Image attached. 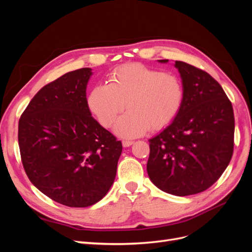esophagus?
<instances>
[{
    "instance_id": "1",
    "label": "esophagus",
    "mask_w": 252,
    "mask_h": 252,
    "mask_svg": "<svg viewBox=\"0 0 252 252\" xmlns=\"http://www.w3.org/2000/svg\"><path fill=\"white\" fill-rule=\"evenodd\" d=\"M122 144H123L124 147H129V146H131L133 142L132 141H123V142H122Z\"/></svg>"
}]
</instances>
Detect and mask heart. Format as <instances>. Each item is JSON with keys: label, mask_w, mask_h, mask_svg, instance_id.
<instances>
[{"label": "heart", "mask_w": 252, "mask_h": 252, "mask_svg": "<svg viewBox=\"0 0 252 252\" xmlns=\"http://www.w3.org/2000/svg\"><path fill=\"white\" fill-rule=\"evenodd\" d=\"M185 89L177 74L162 72L143 64L121 66L109 75V85L97 84L87 97L91 113L104 127H110L119 114L129 111L114 127L120 136L135 138L159 130L177 118Z\"/></svg>", "instance_id": "obj_1"}]
</instances>
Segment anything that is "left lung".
<instances>
[{
    "instance_id": "left-lung-1",
    "label": "left lung",
    "mask_w": 252,
    "mask_h": 252,
    "mask_svg": "<svg viewBox=\"0 0 252 252\" xmlns=\"http://www.w3.org/2000/svg\"><path fill=\"white\" fill-rule=\"evenodd\" d=\"M174 66L184 85V103L172 123L149 140L147 172L158 188L185 196L208 189L227 168L234 116L229 98L209 73L181 61Z\"/></svg>"
}]
</instances>
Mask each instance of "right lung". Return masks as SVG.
I'll use <instances>...</instances> for the list:
<instances>
[{"label":"right lung","mask_w":252,"mask_h":252,"mask_svg":"<svg viewBox=\"0 0 252 252\" xmlns=\"http://www.w3.org/2000/svg\"><path fill=\"white\" fill-rule=\"evenodd\" d=\"M90 68L67 72L39 90L19 121V147L30 182L68 207L102 200L116 179L122 143L91 117Z\"/></svg>","instance_id":"add662e5"}]
</instances>
